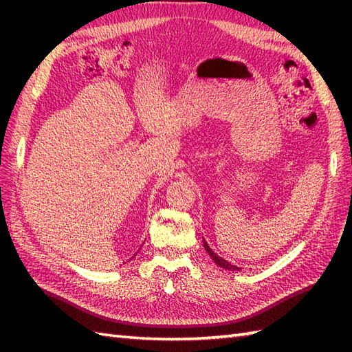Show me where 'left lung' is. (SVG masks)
<instances>
[{
    "label": "left lung",
    "instance_id": "obj_1",
    "mask_svg": "<svg viewBox=\"0 0 352 352\" xmlns=\"http://www.w3.org/2000/svg\"><path fill=\"white\" fill-rule=\"evenodd\" d=\"M203 245H204V248H206V251L210 254V257L213 258V261L216 265H218L219 267H222V269H226V271H241L242 267H239V266H236V265H233V263H230V261H227L226 258H222V257H219L218 254H216L214 251H212V248L210 246H208V243L206 242V241H203Z\"/></svg>",
    "mask_w": 352,
    "mask_h": 352
}]
</instances>
